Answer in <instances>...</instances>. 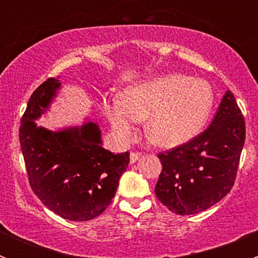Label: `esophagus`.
I'll return each instance as SVG.
<instances>
[{"mask_svg": "<svg viewBox=\"0 0 258 258\" xmlns=\"http://www.w3.org/2000/svg\"><path fill=\"white\" fill-rule=\"evenodd\" d=\"M141 156H142V154H141V152H131V163L132 164L136 163V161L138 160Z\"/></svg>", "mask_w": 258, "mask_h": 258, "instance_id": "1", "label": "esophagus"}]
</instances>
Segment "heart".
Segmentation results:
<instances>
[{
  "instance_id": "obj_1",
  "label": "heart",
  "mask_w": 258,
  "mask_h": 258,
  "mask_svg": "<svg viewBox=\"0 0 258 258\" xmlns=\"http://www.w3.org/2000/svg\"><path fill=\"white\" fill-rule=\"evenodd\" d=\"M214 104V92L206 80L170 74L127 86L121 95L106 97L102 109L113 133L129 142L141 118L157 145L175 147L200 133Z\"/></svg>"
}]
</instances>
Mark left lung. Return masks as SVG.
Wrapping results in <instances>:
<instances>
[{"label":"left lung","instance_id":"left-lung-1","mask_svg":"<svg viewBox=\"0 0 258 258\" xmlns=\"http://www.w3.org/2000/svg\"><path fill=\"white\" fill-rule=\"evenodd\" d=\"M244 141V117L227 90L206 131L157 155L163 165L155 186L157 199L181 216L211 208L234 186Z\"/></svg>","mask_w":258,"mask_h":258}]
</instances>
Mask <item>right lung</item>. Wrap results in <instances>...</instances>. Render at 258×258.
I'll return each mask as SVG.
<instances>
[{"label":"right lung","mask_w":258,"mask_h":258,"mask_svg":"<svg viewBox=\"0 0 258 258\" xmlns=\"http://www.w3.org/2000/svg\"><path fill=\"white\" fill-rule=\"evenodd\" d=\"M60 81L47 79L29 98L19 141L33 192L61 218L89 221L111 204L129 152L113 154L102 146L97 122L49 131L36 120L49 111Z\"/></svg>","instance_id":"right-lung-1"}]
</instances>
